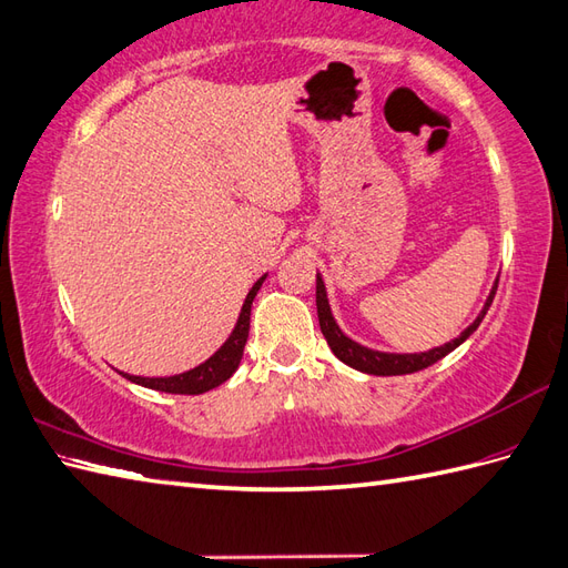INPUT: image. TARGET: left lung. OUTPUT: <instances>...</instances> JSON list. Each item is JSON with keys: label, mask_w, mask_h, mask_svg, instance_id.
Wrapping results in <instances>:
<instances>
[{"label": "left lung", "mask_w": 568, "mask_h": 568, "mask_svg": "<svg viewBox=\"0 0 568 568\" xmlns=\"http://www.w3.org/2000/svg\"><path fill=\"white\" fill-rule=\"evenodd\" d=\"M496 288H498V282L494 284V292H490V296L486 298V306L484 311L478 313V318L466 327V331L452 339V343L443 345V347H435L430 352H420V355H386V352H376V349H369V347H362L357 345L355 339H349L347 335H343V331H339L337 323L333 321V313H331V306H327V296H325V286H323V280L321 276H316V306H318V323H321V333L325 335L327 345H331V349L335 352V357L339 362L349 364L352 369H359L364 374H376V376H400V374H413V372H420V369H427L430 364L439 362L443 357H447L452 349H457L466 337H469L478 325H481L484 316L488 306L494 304V296H496Z\"/></svg>", "instance_id": "left-lung-1"}]
</instances>
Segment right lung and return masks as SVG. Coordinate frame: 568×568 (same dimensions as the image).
I'll return each mask as SVG.
<instances>
[{
	"label": "right lung",
	"mask_w": 568,
	"mask_h": 568,
	"mask_svg": "<svg viewBox=\"0 0 568 568\" xmlns=\"http://www.w3.org/2000/svg\"><path fill=\"white\" fill-rule=\"evenodd\" d=\"M267 276V274H264ZM262 280L255 282V286L250 288V294L243 304L241 318H237V325L233 335L225 339V345L213 355L211 359H206L204 364H199L192 372H184L178 376H165V379H148V376H131L123 374L125 379H131L133 384H141L145 388H155V390H165V394H184V396H196L204 394V390H211L221 386L225 379H231L233 372L237 369V364L243 359V349L247 343V333H250V308H252V298L257 296L260 286L264 282Z\"/></svg>",
	"instance_id": "add662e5"
}]
</instances>
